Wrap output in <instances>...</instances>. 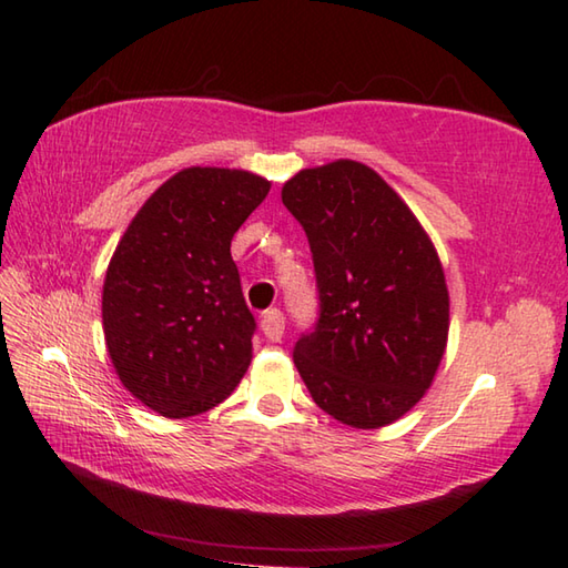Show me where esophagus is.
<instances>
[{
	"instance_id": "esophagus-1",
	"label": "esophagus",
	"mask_w": 568,
	"mask_h": 568,
	"mask_svg": "<svg viewBox=\"0 0 568 568\" xmlns=\"http://www.w3.org/2000/svg\"><path fill=\"white\" fill-rule=\"evenodd\" d=\"M261 332L265 334V339L271 342H281L283 339V332H285V317L281 310H265L263 317H261Z\"/></svg>"
}]
</instances>
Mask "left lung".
<instances>
[{"label": "left lung", "instance_id": "1", "mask_svg": "<svg viewBox=\"0 0 568 568\" xmlns=\"http://www.w3.org/2000/svg\"><path fill=\"white\" fill-rule=\"evenodd\" d=\"M315 263L320 317L295 366L324 413L378 429L432 385L449 334V291L425 229L356 161L307 168L283 185Z\"/></svg>", "mask_w": 568, "mask_h": 568}]
</instances>
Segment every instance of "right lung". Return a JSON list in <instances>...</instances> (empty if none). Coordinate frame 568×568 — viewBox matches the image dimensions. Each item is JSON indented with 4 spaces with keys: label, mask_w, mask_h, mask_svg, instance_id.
<instances>
[{
    "label": "right lung",
    "mask_w": 568,
    "mask_h": 568,
    "mask_svg": "<svg viewBox=\"0 0 568 568\" xmlns=\"http://www.w3.org/2000/svg\"><path fill=\"white\" fill-rule=\"evenodd\" d=\"M261 175L185 168L131 220L104 277V342L119 381L171 419L226 400L251 364L256 320L232 239L268 195Z\"/></svg>",
    "instance_id": "right-lung-1"
}]
</instances>
